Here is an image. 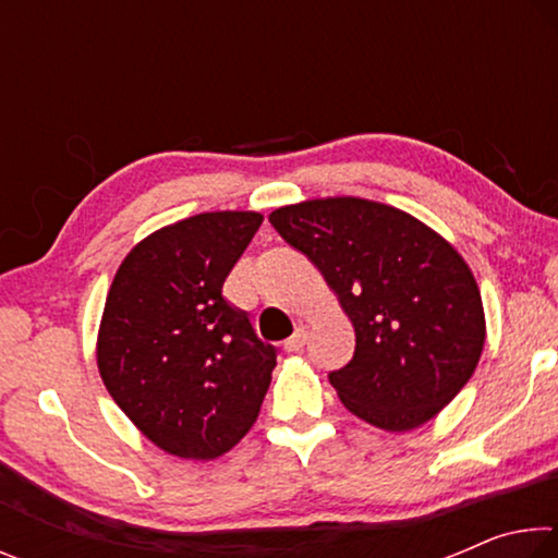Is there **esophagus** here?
<instances>
[{"label": "esophagus", "instance_id": "esophagus-1", "mask_svg": "<svg viewBox=\"0 0 558 558\" xmlns=\"http://www.w3.org/2000/svg\"><path fill=\"white\" fill-rule=\"evenodd\" d=\"M305 342H307V329L305 327H298L295 335H292L290 339H286V344H282V349H286L288 354H292V352H300V349L305 347Z\"/></svg>", "mask_w": 558, "mask_h": 558}]
</instances>
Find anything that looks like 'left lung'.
Here are the masks:
<instances>
[{
	"instance_id": "1",
	"label": "left lung",
	"mask_w": 558,
	"mask_h": 558,
	"mask_svg": "<svg viewBox=\"0 0 558 558\" xmlns=\"http://www.w3.org/2000/svg\"><path fill=\"white\" fill-rule=\"evenodd\" d=\"M268 219L352 319V362L329 374L347 409L391 433L446 409L485 347L483 298L460 253L411 214L356 196L280 206Z\"/></svg>"
}]
</instances>
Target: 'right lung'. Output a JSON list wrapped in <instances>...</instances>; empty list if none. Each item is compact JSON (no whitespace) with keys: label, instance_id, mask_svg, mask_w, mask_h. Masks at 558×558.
<instances>
[{"label":"right lung","instance_id":"right-lung-1","mask_svg":"<svg viewBox=\"0 0 558 558\" xmlns=\"http://www.w3.org/2000/svg\"><path fill=\"white\" fill-rule=\"evenodd\" d=\"M260 223L256 211L189 216L140 241L112 278L98 329L100 379L169 456L219 458L260 413L276 347L221 295Z\"/></svg>","mask_w":558,"mask_h":558}]
</instances>
